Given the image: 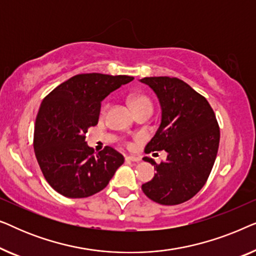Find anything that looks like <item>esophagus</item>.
<instances>
[{
	"label": "esophagus",
	"mask_w": 256,
	"mask_h": 256,
	"mask_svg": "<svg viewBox=\"0 0 256 256\" xmlns=\"http://www.w3.org/2000/svg\"><path fill=\"white\" fill-rule=\"evenodd\" d=\"M126 160H130V162H140L141 158L136 156H126Z\"/></svg>",
	"instance_id": "1"
}]
</instances>
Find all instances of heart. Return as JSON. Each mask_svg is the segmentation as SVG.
<instances>
[{"instance_id":"b5f03b06","label":"heart","mask_w":256,"mask_h":256,"mask_svg":"<svg viewBox=\"0 0 256 256\" xmlns=\"http://www.w3.org/2000/svg\"><path fill=\"white\" fill-rule=\"evenodd\" d=\"M129 101H130V104L135 113H138V112H141V110L152 112V102L146 96H143V94L132 96H130V100ZM110 107V102L106 104L104 107V110H107Z\"/></svg>"}]
</instances>
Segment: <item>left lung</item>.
<instances>
[{
    "label": "left lung",
    "instance_id": "obj_1",
    "mask_svg": "<svg viewBox=\"0 0 256 256\" xmlns=\"http://www.w3.org/2000/svg\"><path fill=\"white\" fill-rule=\"evenodd\" d=\"M142 82L152 87L162 107L158 130L144 152L166 150V162L142 185L146 197L160 205H177L188 200L204 186L211 174L219 148L220 129L208 101L178 78L146 76Z\"/></svg>",
    "mask_w": 256,
    "mask_h": 256
}]
</instances>
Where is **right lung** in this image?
Returning <instances> with one entry per match:
<instances>
[{
  "instance_id": "add662e5",
  "label": "right lung",
  "mask_w": 256,
  "mask_h": 256,
  "mask_svg": "<svg viewBox=\"0 0 256 256\" xmlns=\"http://www.w3.org/2000/svg\"><path fill=\"white\" fill-rule=\"evenodd\" d=\"M129 76L76 74L56 87L42 101L34 132L37 162L51 188L68 198H86L107 186L124 156L112 146L98 154L86 134L98 124L101 101Z\"/></svg>"
}]
</instances>
